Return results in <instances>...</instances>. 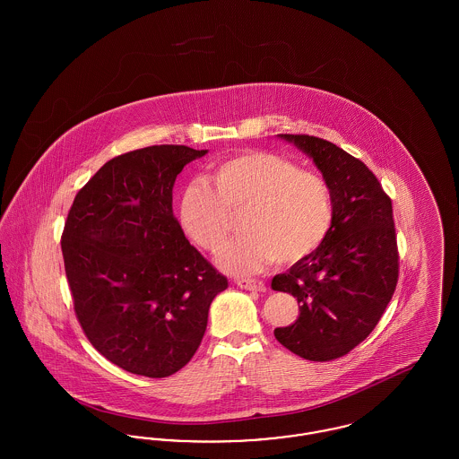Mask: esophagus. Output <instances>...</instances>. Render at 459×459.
Listing matches in <instances>:
<instances>
[{"mask_svg":"<svg viewBox=\"0 0 459 459\" xmlns=\"http://www.w3.org/2000/svg\"><path fill=\"white\" fill-rule=\"evenodd\" d=\"M236 284L239 285L240 289H246V290H258V292L264 290V284L262 281H256V279H238Z\"/></svg>","mask_w":459,"mask_h":459,"instance_id":"obj_1","label":"esophagus"}]
</instances>
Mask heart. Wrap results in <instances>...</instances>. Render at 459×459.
Instances as JSON below:
<instances>
[{
    "label": "heart",
    "mask_w": 459,
    "mask_h": 459,
    "mask_svg": "<svg viewBox=\"0 0 459 459\" xmlns=\"http://www.w3.org/2000/svg\"><path fill=\"white\" fill-rule=\"evenodd\" d=\"M213 186L189 182L178 201V220L191 239L217 253L242 215L240 239L220 255L230 273L258 272L272 262H305L327 239L333 221V197L327 180L301 170L281 154L246 152L217 163Z\"/></svg>",
    "instance_id": "1"
}]
</instances>
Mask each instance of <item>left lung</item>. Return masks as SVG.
Returning a JSON list of instances; mask_svg holds the SVG:
<instances>
[{"label": "left lung", "instance_id": "left-lung-1", "mask_svg": "<svg viewBox=\"0 0 459 459\" xmlns=\"http://www.w3.org/2000/svg\"><path fill=\"white\" fill-rule=\"evenodd\" d=\"M307 154L327 180L333 221L327 239L305 262L272 281L298 298L299 316L275 328V339L309 361L341 358L363 342L399 277L393 201L370 169L333 143L305 134H279Z\"/></svg>", "mask_w": 459, "mask_h": 459}]
</instances>
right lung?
Segmentation results:
<instances>
[{"label":"right lung","mask_w":459,"mask_h":459,"mask_svg":"<svg viewBox=\"0 0 459 459\" xmlns=\"http://www.w3.org/2000/svg\"><path fill=\"white\" fill-rule=\"evenodd\" d=\"M206 153L161 144L115 156L66 217L62 253L77 320L96 351L135 375L161 378L186 367L229 285L172 210L177 175Z\"/></svg>","instance_id":"right-lung-1"}]
</instances>
